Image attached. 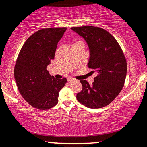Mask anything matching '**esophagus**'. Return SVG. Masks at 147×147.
I'll return each mask as SVG.
<instances>
[{
	"instance_id": "obj_1",
	"label": "esophagus",
	"mask_w": 147,
	"mask_h": 147,
	"mask_svg": "<svg viewBox=\"0 0 147 147\" xmlns=\"http://www.w3.org/2000/svg\"><path fill=\"white\" fill-rule=\"evenodd\" d=\"M67 81H68V82H70V81H75V79H72V78H68V79H67Z\"/></svg>"
}]
</instances>
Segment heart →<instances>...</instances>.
<instances>
[{"label": "heart", "mask_w": 147, "mask_h": 147, "mask_svg": "<svg viewBox=\"0 0 147 147\" xmlns=\"http://www.w3.org/2000/svg\"><path fill=\"white\" fill-rule=\"evenodd\" d=\"M79 44H81V45H83V42L81 41V40H77V41H76L75 43H74L72 45H79Z\"/></svg>", "instance_id": "1"}]
</instances>
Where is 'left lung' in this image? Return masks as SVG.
I'll return each mask as SVG.
<instances>
[{
  "mask_svg": "<svg viewBox=\"0 0 147 147\" xmlns=\"http://www.w3.org/2000/svg\"><path fill=\"white\" fill-rule=\"evenodd\" d=\"M70 29L86 41L90 49L87 66L98 73L92 86L85 80L80 81L83 89L77 99L91 109L105 107L119 95L125 83L127 63L123 51L114 37L101 28L85 26Z\"/></svg>",
  "mask_w": 147,
  "mask_h": 147,
  "instance_id": "8db88e82",
  "label": "left lung"
}]
</instances>
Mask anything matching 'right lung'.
Instances as JSON below:
<instances>
[{
  "label": "right lung",
  "instance_id": "right-lung-1",
  "mask_svg": "<svg viewBox=\"0 0 147 147\" xmlns=\"http://www.w3.org/2000/svg\"><path fill=\"white\" fill-rule=\"evenodd\" d=\"M66 30V28L38 30L26 40L17 59L14 77L20 94L29 105L40 110L57 105L59 92L67 81L66 78L55 79L47 70Z\"/></svg>",
  "mask_w": 147,
  "mask_h": 147
}]
</instances>
